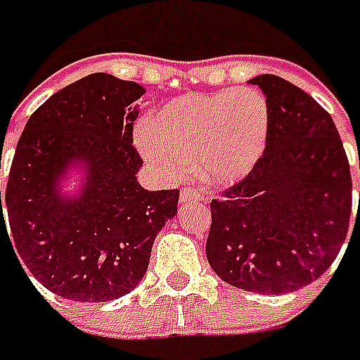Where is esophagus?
I'll return each mask as SVG.
<instances>
[{
  "instance_id": "1",
  "label": "esophagus",
  "mask_w": 360,
  "mask_h": 360,
  "mask_svg": "<svg viewBox=\"0 0 360 360\" xmlns=\"http://www.w3.org/2000/svg\"><path fill=\"white\" fill-rule=\"evenodd\" d=\"M202 193L198 188H183L181 191V202H193V200H202Z\"/></svg>"
}]
</instances>
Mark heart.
<instances>
[{
	"label": "heart",
	"instance_id": "obj_1",
	"mask_svg": "<svg viewBox=\"0 0 360 360\" xmlns=\"http://www.w3.org/2000/svg\"><path fill=\"white\" fill-rule=\"evenodd\" d=\"M269 138L267 99L255 89L183 95L136 128V146L165 177L197 162L200 177L232 185L255 167Z\"/></svg>",
	"mask_w": 360,
	"mask_h": 360
}]
</instances>
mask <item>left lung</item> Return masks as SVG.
<instances>
[{"mask_svg": "<svg viewBox=\"0 0 360 360\" xmlns=\"http://www.w3.org/2000/svg\"><path fill=\"white\" fill-rule=\"evenodd\" d=\"M250 84L267 97V146L255 167L210 202L206 259L228 285L294 292L320 278L345 241L353 206L349 160L314 97L273 74Z\"/></svg>", "mask_w": 360, "mask_h": 360, "instance_id": "8db88e82", "label": "left lung"}]
</instances>
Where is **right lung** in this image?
Here are the masks:
<instances>
[{
  "instance_id": "right-lung-1",
  "label": "right lung",
  "mask_w": 360,
  "mask_h": 360,
  "mask_svg": "<svg viewBox=\"0 0 360 360\" xmlns=\"http://www.w3.org/2000/svg\"><path fill=\"white\" fill-rule=\"evenodd\" d=\"M144 93L115 75H85L42 103L19 138L5 208L0 191V236L7 210L19 263L62 298L109 302L136 288L155 236L177 214V188L136 181L144 162L132 128ZM70 165L86 169L75 198L59 195Z\"/></svg>"
}]
</instances>
